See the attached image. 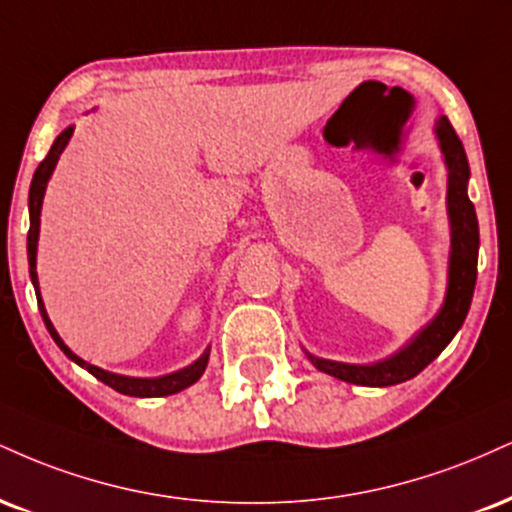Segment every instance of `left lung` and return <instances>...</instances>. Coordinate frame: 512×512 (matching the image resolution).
<instances>
[{"mask_svg": "<svg viewBox=\"0 0 512 512\" xmlns=\"http://www.w3.org/2000/svg\"><path fill=\"white\" fill-rule=\"evenodd\" d=\"M436 138H439L443 162L448 169V221H451V255H448V286L443 305L432 322L417 334L405 348L393 353L386 360L372 365H348L307 353L310 362L319 372L348 381L357 386H393L408 381L422 372L441 350L453 341L463 326L470 310L474 283H477V252H479V224L474 205L467 197L470 181V164H467L465 147L455 135L451 121L441 116L436 121Z\"/></svg>", "mask_w": 512, "mask_h": 512, "instance_id": "obj_1", "label": "left lung"}]
</instances>
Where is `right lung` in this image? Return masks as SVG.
<instances>
[{"label":"right lung","mask_w":512,"mask_h":512,"mask_svg":"<svg viewBox=\"0 0 512 512\" xmlns=\"http://www.w3.org/2000/svg\"><path fill=\"white\" fill-rule=\"evenodd\" d=\"M73 135V126L66 128V131H61L57 135V140H54V145L49 147L47 157L42 159L38 169H35V176H33V183H30V193H28V212H30V231H28V267H30V281H33L35 286V295H38V307H40V315H42V322H45L49 336L54 338V343L64 350V355L69 357V360L76 362V365L85 367L92 377H97L102 381V384L112 386L114 391L123 393V396H135V398H159V396H171V393H178L183 389H188V386H193L197 379L202 377V372H205L207 367V360H209V348L202 353L193 365L178 369V372H171V374H164V377H152V379H143V377H123V374H114V372H107V369H100L95 365H90V362L80 360V357L73 353V350L66 346L64 341H61V336L57 334V329H54L52 322H49L47 317V310H45V303H42L40 298V283H38V272H35V262H38V238H40V212H42V197H45V188H47V181L49 176H52L54 166L59 162V155L64 152V147L69 145Z\"/></svg>","instance_id":"obj_1"}]
</instances>
